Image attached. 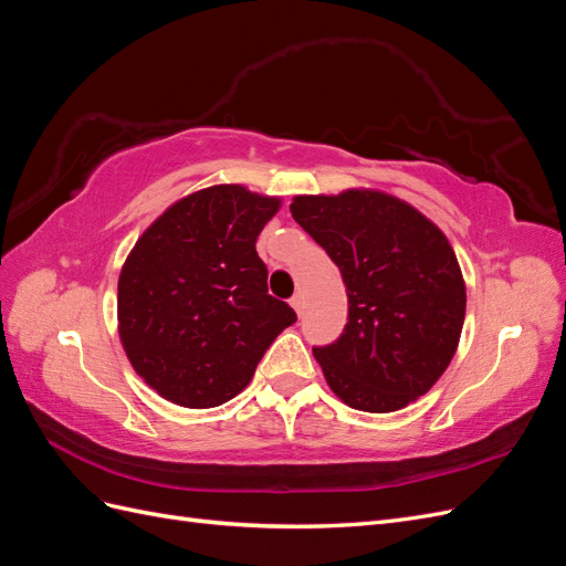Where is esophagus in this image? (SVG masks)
<instances>
[{
	"label": "esophagus",
	"mask_w": 566,
	"mask_h": 566,
	"mask_svg": "<svg viewBox=\"0 0 566 566\" xmlns=\"http://www.w3.org/2000/svg\"><path fill=\"white\" fill-rule=\"evenodd\" d=\"M290 306H293V310L297 312V314H302L304 312V297L297 293V295H293L290 297Z\"/></svg>",
	"instance_id": "34e87169"
}]
</instances>
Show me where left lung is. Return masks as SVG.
Masks as SVG:
<instances>
[{"instance_id": "obj_1", "label": "left lung", "mask_w": 566, "mask_h": 566, "mask_svg": "<svg viewBox=\"0 0 566 566\" xmlns=\"http://www.w3.org/2000/svg\"><path fill=\"white\" fill-rule=\"evenodd\" d=\"M290 212L347 285L345 331L314 347L325 382L368 413H391L430 391L465 321V281L449 238L413 205L370 188L295 196Z\"/></svg>"}]
</instances>
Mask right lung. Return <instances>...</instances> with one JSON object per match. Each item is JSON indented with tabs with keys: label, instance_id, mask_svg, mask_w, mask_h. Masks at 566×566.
<instances>
[{
	"label": "right lung",
	"instance_id": "obj_1",
	"mask_svg": "<svg viewBox=\"0 0 566 566\" xmlns=\"http://www.w3.org/2000/svg\"><path fill=\"white\" fill-rule=\"evenodd\" d=\"M281 200L219 184L177 200L132 248L117 281L129 364L163 399L214 408L241 394L297 314L266 290L256 235Z\"/></svg>",
	"mask_w": 566,
	"mask_h": 566
}]
</instances>
